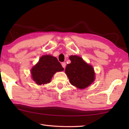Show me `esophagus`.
Wrapping results in <instances>:
<instances>
[{
    "mask_svg": "<svg viewBox=\"0 0 129 129\" xmlns=\"http://www.w3.org/2000/svg\"><path fill=\"white\" fill-rule=\"evenodd\" d=\"M61 65H62V67L65 69V67H66V63H65V62H62Z\"/></svg>",
    "mask_w": 129,
    "mask_h": 129,
    "instance_id": "1",
    "label": "esophagus"
}]
</instances>
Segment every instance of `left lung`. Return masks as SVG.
I'll list each match as a JSON object with an SVG mask.
<instances>
[{
  "label": "left lung",
  "mask_w": 129,
  "mask_h": 129,
  "mask_svg": "<svg viewBox=\"0 0 129 129\" xmlns=\"http://www.w3.org/2000/svg\"><path fill=\"white\" fill-rule=\"evenodd\" d=\"M69 59L71 62L67 65L65 72L71 84L81 89L90 85L95 79L93 67L79 56H71Z\"/></svg>",
  "instance_id": "8db88e82"
}]
</instances>
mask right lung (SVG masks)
<instances>
[{
  "label": "right lung",
  "mask_w": 129,
  "mask_h": 129,
  "mask_svg": "<svg viewBox=\"0 0 129 129\" xmlns=\"http://www.w3.org/2000/svg\"><path fill=\"white\" fill-rule=\"evenodd\" d=\"M64 68L55 57L45 55L40 58L38 64L31 69L34 81L38 85L48 84L56 72L62 71Z\"/></svg>",
  "instance_id": "right-lung-1"
}]
</instances>
